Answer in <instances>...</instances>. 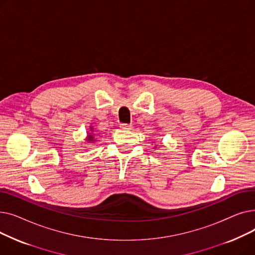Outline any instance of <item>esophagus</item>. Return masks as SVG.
<instances>
[{"label": "esophagus", "instance_id": "1", "mask_svg": "<svg viewBox=\"0 0 255 255\" xmlns=\"http://www.w3.org/2000/svg\"><path fill=\"white\" fill-rule=\"evenodd\" d=\"M120 127H121V129H131V125H129V124H121Z\"/></svg>", "mask_w": 255, "mask_h": 255}]
</instances>
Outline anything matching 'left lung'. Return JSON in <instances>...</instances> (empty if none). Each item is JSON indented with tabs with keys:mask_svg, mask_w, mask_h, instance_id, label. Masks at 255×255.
Wrapping results in <instances>:
<instances>
[{
	"mask_svg": "<svg viewBox=\"0 0 255 255\" xmlns=\"http://www.w3.org/2000/svg\"><path fill=\"white\" fill-rule=\"evenodd\" d=\"M155 148H156V145H155V146H154V149H155Z\"/></svg>",
	"mask_w": 255,
	"mask_h": 255,
	"instance_id": "left-lung-1",
	"label": "left lung"
}]
</instances>
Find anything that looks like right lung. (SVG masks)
<instances>
[{
    "mask_svg": "<svg viewBox=\"0 0 255 255\" xmlns=\"http://www.w3.org/2000/svg\"><path fill=\"white\" fill-rule=\"evenodd\" d=\"M88 134H87V137H86V141L87 142H89V143H93V142H95L96 141V134L95 133H94V130H93V126H90V131L89 132H87Z\"/></svg>",
    "mask_w": 255,
    "mask_h": 255,
    "instance_id": "obj_1",
    "label": "right lung"
}]
</instances>
